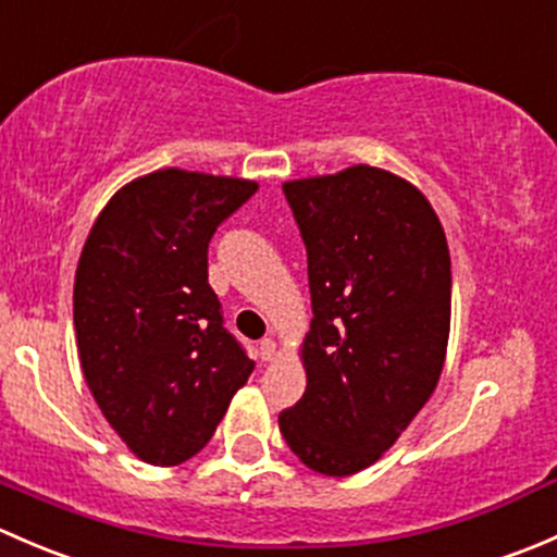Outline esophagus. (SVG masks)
Segmentation results:
<instances>
[{"mask_svg": "<svg viewBox=\"0 0 557 557\" xmlns=\"http://www.w3.org/2000/svg\"><path fill=\"white\" fill-rule=\"evenodd\" d=\"M258 356H261V361H274V358H277V342L261 339V345H258Z\"/></svg>", "mask_w": 557, "mask_h": 557, "instance_id": "34e87169", "label": "esophagus"}]
</instances>
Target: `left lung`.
<instances>
[{
	"label": "left lung",
	"mask_w": 557,
	"mask_h": 557,
	"mask_svg": "<svg viewBox=\"0 0 557 557\" xmlns=\"http://www.w3.org/2000/svg\"><path fill=\"white\" fill-rule=\"evenodd\" d=\"M283 194L307 247L312 323L307 391L280 431L325 476L367 469L440 383L450 336V250L407 180L358 164L290 180Z\"/></svg>",
	"instance_id": "1"
}]
</instances>
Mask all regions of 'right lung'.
<instances>
[{
	"label": "right lung",
	"instance_id": "obj_1",
	"mask_svg": "<svg viewBox=\"0 0 557 557\" xmlns=\"http://www.w3.org/2000/svg\"><path fill=\"white\" fill-rule=\"evenodd\" d=\"M252 180L159 170L123 185L75 274V334L91 396L145 463L177 466L215 434L256 363L207 283L215 228Z\"/></svg>",
	"mask_w": 557,
	"mask_h": 557
}]
</instances>
